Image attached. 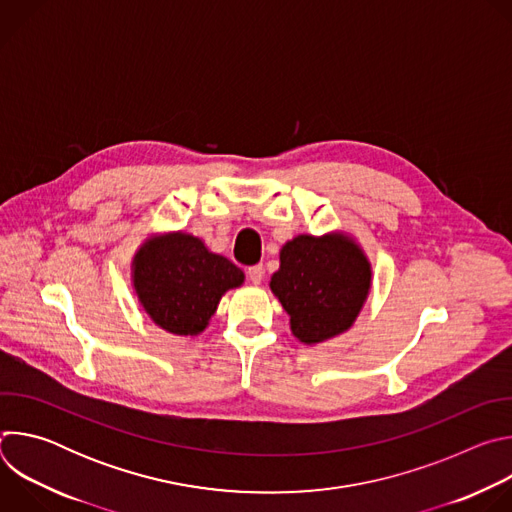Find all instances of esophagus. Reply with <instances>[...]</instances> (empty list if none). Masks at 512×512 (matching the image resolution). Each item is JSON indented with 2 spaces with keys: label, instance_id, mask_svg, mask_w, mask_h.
I'll return each instance as SVG.
<instances>
[{
  "label": "esophagus",
  "instance_id": "obj_1",
  "mask_svg": "<svg viewBox=\"0 0 512 512\" xmlns=\"http://www.w3.org/2000/svg\"><path fill=\"white\" fill-rule=\"evenodd\" d=\"M247 277H249L251 283L259 285V283L263 281V265H253V267H249V269H247Z\"/></svg>",
  "mask_w": 512,
  "mask_h": 512
}]
</instances>
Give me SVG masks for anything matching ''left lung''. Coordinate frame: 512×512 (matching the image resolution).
<instances>
[{
  "instance_id": "obj_1",
  "label": "left lung",
  "mask_w": 512,
  "mask_h": 512,
  "mask_svg": "<svg viewBox=\"0 0 512 512\" xmlns=\"http://www.w3.org/2000/svg\"><path fill=\"white\" fill-rule=\"evenodd\" d=\"M279 259L271 291L296 338L316 344L352 326L371 287V265L352 241L300 235L283 245Z\"/></svg>"
}]
</instances>
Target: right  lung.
Segmentation results:
<instances>
[{"label": "right lung", "instance_id": "obj_1", "mask_svg": "<svg viewBox=\"0 0 512 512\" xmlns=\"http://www.w3.org/2000/svg\"><path fill=\"white\" fill-rule=\"evenodd\" d=\"M243 279L235 263L184 233L145 243L135 255L133 283L141 306L160 328L180 336L202 332L221 296Z\"/></svg>", "mask_w": 512, "mask_h": 512}]
</instances>
